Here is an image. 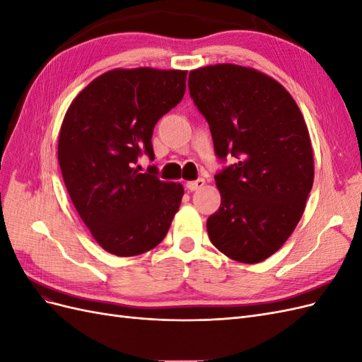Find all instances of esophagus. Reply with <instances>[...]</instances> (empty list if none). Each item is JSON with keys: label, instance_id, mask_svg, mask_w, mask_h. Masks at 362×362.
Returning a JSON list of instances; mask_svg holds the SVG:
<instances>
[{"label": "esophagus", "instance_id": "1", "mask_svg": "<svg viewBox=\"0 0 362 362\" xmlns=\"http://www.w3.org/2000/svg\"><path fill=\"white\" fill-rule=\"evenodd\" d=\"M204 184H205V180H204V178H198V180H194V181H189L185 185H187V189H189L190 192H194V190L201 189Z\"/></svg>", "mask_w": 362, "mask_h": 362}]
</instances>
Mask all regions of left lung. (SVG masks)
<instances>
[{
    "label": "left lung",
    "instance_id": "8db88e82",
    "mask_svg": "<svg viewBox=\"0 0 362 362\" xmlns=\"http://www.w3.org/2000/svg\"><path fill=\"white\" fill-rule=\"evenodd\" d=\"M189 89L210 125L216 156L237 158L214 177L222 201L206 221L208 237L231 259L264 261L287 242L313 189L303 116L286 87L238 64L190 71Z\"/></svg>",
    "mask_w": 362,
    "mask_h": 362
}]
</instances>
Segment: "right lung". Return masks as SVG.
Masks as SVG:
<instances>
[{
	"mask_svg": "<svg viewBox=\"0 0 362 362\" xmlns=\"http://www.w3.org/2000/svg\"><path fill=\"white\" fill-rule=\"evenodd\" d=\"M187 71L113 69L76 95L59 134V164L74 206L104 250L134 257L166 237L184 189L140 173L137 160H154L158 119L185 92Z\"/></svg>",
	"mask_w": 362,
	"mask_h": 362,
	"instance_id": "1",
	"label": "right lung"
}]
</instances>
